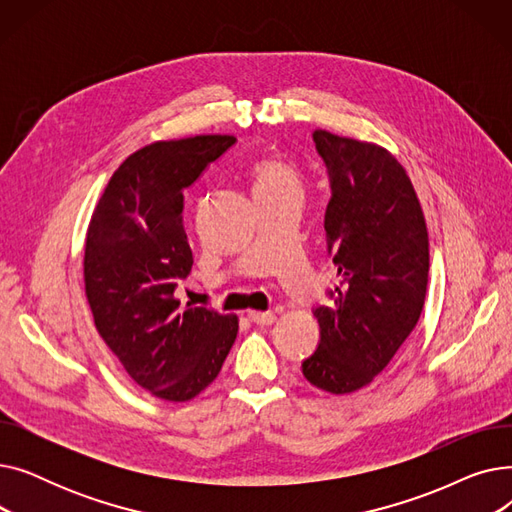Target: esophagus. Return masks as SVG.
Instances as JSON below:
<instances>
[{
    "label": "esophagus",
    "mask_w": 512,
    "mask_h": 512,
    "mask_svg": "<svg viewBox=\"0 0 512 512\" xmlns=\"http://www.w3.org/2000/svg\"><path fill=\"white\" fill-rule=\"evenodd\" d=\"M249 319L257 326H270L274 324L276 315L272 311H249Z\"/></svg>",
    "instance_id": "esophagus-1"
}]
</instances>
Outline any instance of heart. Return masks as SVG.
Listing matches in <instances>:
<instances>
[{
  "mask_svg": "<svg viewBox=\"0 0 512 512\" xmlns=\"http://www.w3.org/2000/svg\"><path fill=\"white\" fill-rule=\"evenodd\" d=\"M255 188H282V186H297L299 174L280 159H263L253 168Z\"/></svg>",
  "mask_w": 512,
  "mask_h": 512,
  "instance_id": "1",
  "label": "heart"
}]
</instances>
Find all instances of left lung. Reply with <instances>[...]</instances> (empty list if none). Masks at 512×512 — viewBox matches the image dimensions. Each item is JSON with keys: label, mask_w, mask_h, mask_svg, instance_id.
Returning <instances> with one entry per match:
<instances>
[{"label": "left lung", "mask_w": 512, "mask_h": 512, "mask_svg": "<svg viewBox=\"0 0 512 512\" xmlns=\"http://www.w3.org/2000/svg\"><path fill=\"white\" fill-rule=\"evenodd\" d=\"M330 178L324 228L340 282L317 305L319 344L303 361L315 388L351 394L382 373L417 326L429 240L411 178L386 149L315 130Z\"/></svg>", "instance_id": "1"}]
</instances>
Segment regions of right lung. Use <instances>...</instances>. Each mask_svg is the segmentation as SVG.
<instances>
[{"label":"right lung","instance_id":"right-lung-1","mask_svg":"<svg viewBox=\"0 0 512 512\" xmlns=\"http://www.w3.org/2000/svg\"><path fill=\"white\" fill-rule=\"evenodd\" d=\"M234 143L228 134H203L139 149L107 182L89 224L85 290L95 328L130 378L157 398H195L218 378L236 340V315L174 299L193 267L184 188Z\"/></svg>","mask_w":512,"mask_h":512}]
</instances>
